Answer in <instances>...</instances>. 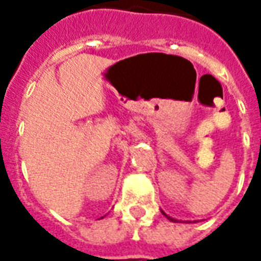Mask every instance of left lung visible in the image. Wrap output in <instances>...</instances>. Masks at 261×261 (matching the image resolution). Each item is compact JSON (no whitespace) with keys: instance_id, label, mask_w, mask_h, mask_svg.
<instances>
[{"instance_id":"1","label":"left lung","mask_w":261,"mask_h":261,"mask_svg":"<svg viewBox=\"0 0 261 261\" xmlns=\"http://www.w3.org/2000/svg\"><path fill=\"white\" fill-rule=\"evenodd\" d=\"M162 214H164L165 217H166V218L169 219V221H172V222H179V221H177V219H175V218H172V217H169V215H166V214L164 213V211H162Z\"/></svg>"}]
</instances>
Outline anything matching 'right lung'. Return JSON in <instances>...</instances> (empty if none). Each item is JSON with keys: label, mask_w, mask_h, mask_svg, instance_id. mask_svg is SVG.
<instances>
[{"label": "right lung", "mask_w": 261, "mask_h": 261, "mask_svg": "<svg viewBox=\"0 0 261 261\" xmlns=\"http://www.w3.org/2000/svg\"><path fill=\"white\" fill-rule=\"evenodd\" d=\"M102 218H103V217H102Z\"/></svg>", "instance_id": "1"}]
</instances>
